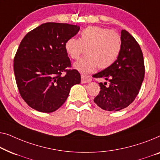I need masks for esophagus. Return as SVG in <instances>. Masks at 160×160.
<instances>
[{
  "instance_id": "34e87169",
  "label": "esophagus",
  "mask_w": 160,
  "mask_h": 160,
  "mask_svg": "<svg viewBox=\"0 0 160 160\" xmlns=\"http://www.w3.org/2000/svg\"><path fill=\"white\" fill-rule=\"evenodd\" d=\"M92 80L91 76L81 75V82L82 83H87L90 82Z\"/></svg>"
}]
</instances>
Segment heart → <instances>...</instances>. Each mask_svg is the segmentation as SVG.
I'll return each instance as SVG.
<instances>
[{"label": "heart", "mask_w": 160, "mask_h": 160, "mask_svg": "<svg viewBox=\"0 0 160 160\" xmlns=\"http://www.w3.org/2000/svg\"><path fill=\"white\" fill-rule=\"evenodd\" d=\"M122 48V38L118 32L98 26L88 27L80 33V39L70 38L65 42L69 57L78 59L85 52L87 55L74 64L83 74L91 73L96 67L103 69L114 64Z\"/></svg>", "instance_id": "obj_1"}]
</instances>
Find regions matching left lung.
Listing matches in <instances>:
<instances>
[{"instance_id": "left-lung-1", "label": "left lung", "mask_w": 160, "mask_h": 160, "mask_svg": "<svg viewBox=\"0 0 160 160\" xmlns=\"http://www.w3.org/2000/svg\"><path fill=\"white\" fill-rule=\"evenodd\" d=\"M122 48L114 64L93 75L109 82H99L101 91L94 102L103 110L120 111L128 107L138 94L145 68L142 51L128 31H121Z\"/></svg>"}]
</instances>
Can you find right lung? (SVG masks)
<instances>
[{
	"instance_id": "1",
	"label": "right lung",
	"mask_w": 160,
	"mask_h": 160,
	"mask_svg": "<svg viewBox=\"0 0 160 160\" xmlns=\"http://www.w3.org/2000/svg\"><path fill=\"white\" fill-rule=\"evenodd\" d=\"M79 30L78 25L47 22L20 42L13 71L20 95L31 108L54 112L67 100L71 88L80 83L79 72L67 69L71 62L65 50V42Z\"/></svg>"
}]
</instances>
